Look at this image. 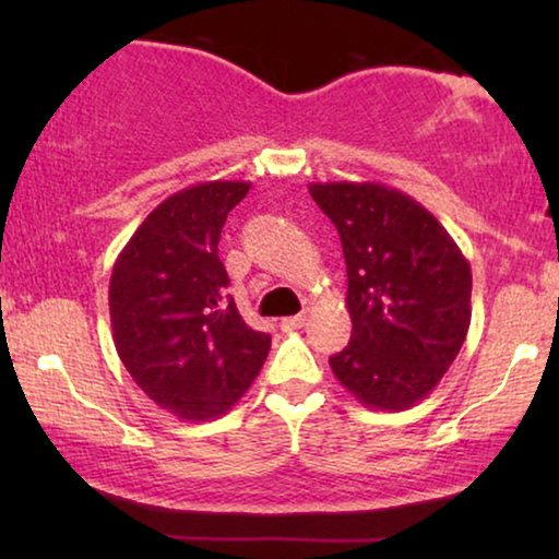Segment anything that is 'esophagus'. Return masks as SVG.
Instances as JSON below:
<instances>
[{
  "label": "esophagus",
  "mask_w": 559,
  "mask_h": 559,
  "mask_svg": "<svg viewBox=\"0 0 559 559\" xmlns=\"http://www.w3.org/2000/svg\"><path fill=\"white\" fill-rule=\"evenodd\" d=\"M305 323H308V316H305V312L293 318H282V331H300Z\"/></svg>",
  "instance_id": "1"
}]
</instances>
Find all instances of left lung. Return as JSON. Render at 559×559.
Returning a JSON list of instances; mask_svg holds the SVG:
<instances>
[{"label": "left lung", "mask_w": 559, "mask_h": 559, "mask_svg": "<svg viewBox=\"0 0 559 559\" xmlns=\"http://www.w3.org/2000/svg\"><path fill=\"white\" fill-rule=\"evenodd\" d=\"M346 259L348 346L335 379L373 409H407L438 386L471 325V264L415 198L379 182H312Z\"/></svg>", "instance_id": "obj_1"}]
</instances>
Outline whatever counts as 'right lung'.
Listing matches in <instances>:
<instances>
[{
    "mask_svg": "<svg viewBox=\"0 0 559 559\" xmlns=\"http://www.w3.org/2000/svg\"><path fill=\"white\" fill-rule=\"evenodd\" d=\"M251 182H198L157 205L114 264V346L136 386L175 417L203 423L241 400L272 338L243 323L218 259L221 228Z\"/></svg>",
    "mask_w": 559,
    "mask_h": 559,
    "instance_id": "obj_1",
    "label": "right lung"
}]
</instances>
